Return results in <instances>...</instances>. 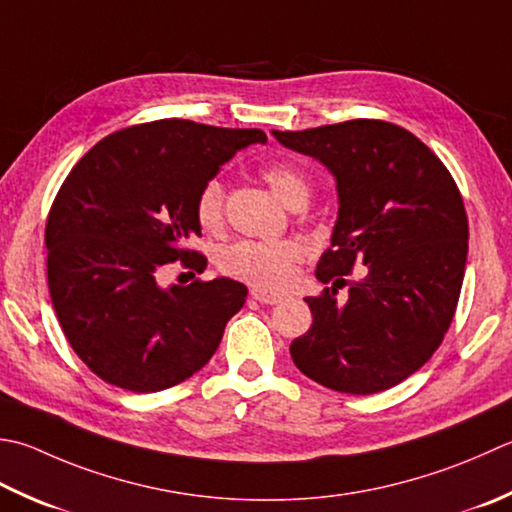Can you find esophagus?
Wrapping results in <instances>:
<instances>
[{"label":"esophagus","instance_id":"34e87169","mask_svg":"<svg viewBox=\"0 0 512 512\" xmlns=\"http://www.w3.org/2000/svg\"><path fill=\"white\" fill-rule=\"evenodd\" d=\"M250 297L257 299V302H262V304H279L284 299V293H275V290L255 286V288H250Z\"/></svg>","mask_w":512,"mask_h":512}]
</instances>
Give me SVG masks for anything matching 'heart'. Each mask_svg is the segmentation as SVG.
I'll return each mask as SVG.
<instances>
[{
	"instance_id": "obj_1",
	"label": "heart",
	"mask_w": 512,
	"mask_h": 512,
	"mask_svg": "<svg viewBox=\"0 0 512 512\" xmlns=\"http://www.w3.org/2000/svg\"><path fill=\"white\" fill-rule=\"evenodd\" d=\"M262 179L284 206L306 204L310 195L308 177L286 162H273L262 168ZM195 217L204 230H217L224 217V190L217 179H210L195 199ZM302 257V246L293 239H239L219 250L217 268L233 279L257 286H279L293 273Z\"/></svg>"
}]
</instances>
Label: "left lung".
<instances>
[{"instance_id":"8db88e82","label":"left lung","mask_w":512,"mask_h":512,"mask_svg":"<svg viewBox=\"0 0 512 512\" xmlns=\"http://www.w3.org/2000/svg\"><path fill=\"white\" fill-rule=\"evenodd\" d=\"M273 135L319 159L337 182L339 213L319 282L367 266L346 305L336 304L334 284L306 297L313 326L290 355L326 388L382 393L422 368L453 322L468 255L464 199L433 150L382 119Z\"/></svg>"}]
</instances>
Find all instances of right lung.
I'll list each match as a JSON object with an SVG mask.
<instances>
[{
    "mask_svg": "<svg viewBox=\"0 0 512 512\" xmlns=\"http://www.w3.org/2000/svg\"><path fill=\"white\" fill-rule=\"evenodd\" d=\"M259 128L157 119L104 137L70 170L46 222L48 290L68 344L104 382L157 393L208 364L248 288L228 277L159 286L166 264L202 273L195 199Z\"/></svg>",
    "mask_w": 512,
    "mask_h": 512,
    "instance_id": "add662e5",
    "label": "right lung"
}]
</instances>
